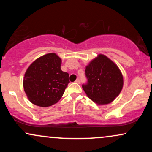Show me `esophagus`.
<instances>
[{
	"mask_svg": "<svg viewBox=\"0 0 152 152\" xmlns=\"http://www.w3.org/2000/svg\"><path fill=\"white\" fill-rule=\"evenodd\" d=\"M75 82H76V83H80V79H79V78H77V79L76 80V81H75Z\"/></svg>",
	"mask_w": 152,
	"mask_h": 152,
	"instance_id": "1",
	"label": "esophagus"
}]
</instances>
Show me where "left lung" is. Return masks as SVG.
I'll list each match as a JSON object with an SVG mask.
<instances>
[{"label": "left lung", "mask_w": 152, "mask_h": 152, "mask_svg": "<svg viewBox=\"0 0 152 152\" xmlns=\"http://www.w3.org/2000/svg\"><path fill=\"white\" fill-rule=\"evenodd\" d=\"M87 83L82 85L87 96L100 105L112 102L123 88L118 67L106 56L99 54L86 67Z\"/></svg>", "instance_id": "1"}]
</instances>
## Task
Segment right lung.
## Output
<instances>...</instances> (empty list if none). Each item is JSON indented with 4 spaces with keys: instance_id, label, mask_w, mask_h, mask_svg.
Masks as SVG:
<instances>
[{
    "instance_id": "obj_1",
    "label": "right lung",
    "mask_w": 152,
    "mask_h": 152,
    "mask_svg": "<svg viewBox=\"0 0 152 152\" xmlns=\"http://www.w3.org/2000/svg\"><path fill=\"white\" fill-rule=\"evenodd\" d=\"M61 59L50 53L37 58L28 68L23 85L32 104L47 107L60 100L69 83V75L61 71Z\"/></svg>"
}]
</instances>
